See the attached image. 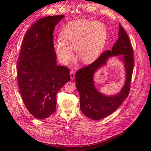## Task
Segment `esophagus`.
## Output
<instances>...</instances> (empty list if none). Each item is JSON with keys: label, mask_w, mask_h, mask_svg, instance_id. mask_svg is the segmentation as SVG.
<instances>
[{"label": "esophagus", "mask_w": 151, "mask_h": 151, "mask_svg": "<svg viewBox=\"0 0 151 151\" xmlns=\"http://www.w3.org/2000/svg\"><path fill=\"white\" fill-rule=\"evenodd\" d=\"M70 78L72 79H73L75 78V72L73 70H71L70 72Z\"/></svg>", "instance_id": "obj_1"}]
</instances>
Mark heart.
<instances>
[{"label":"heart","instance_id":"heart-1","mask_svg":"<svg viewBox=\"0 0 151 151\" xmlns=\"http://www.w3.org/2000/svg\"><path fill=\"white\" fill-rule=\"evenodd\" d=\"M106 26L95 21L76 20L67 24L60 38L54 43L60 61L67 64L73 58L75 50L78 60L85 64L94 61L103 51L106 42Z\"/></svg>","mask_w":151,"mask_h":151}]
</instances>
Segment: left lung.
I'll return each instance as SVG.
<instances>
[{"mask_svg": "<svg viewBox=\"0 0 151 151\" xmlns=\"http://www.w3.org/2000/svg\"><path fill=\"white\" fill-rule=\"evenodd\" d=\"M116 56L124 64L125 83L120 91L112 95L100 92L95 87L94 74L105 65L109 58ZM133 51L130 39L119 24L118 39L112 50L104 52L94 63L75 74L76 86L80 96L82 113L93 120H100L112 114L128 97L134 65Z\"/></svg>", "mask_w": 151, "mask_h": 151, "instance_id": "8db88e82", "label": "left lung"}]
</instances>
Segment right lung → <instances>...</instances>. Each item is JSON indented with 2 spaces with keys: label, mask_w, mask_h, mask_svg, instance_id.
<instances>
[{
  "label": "right lung",
  "mask_w": 151,
  "mask_h": 151,
  "mask_svg": "<svg viewBox=\"0 0 151 151\" xmlns=\"http://www.w3.org/2000/svg\"><path fill=\"white\" fill-rule=\"evenodd\" d=\"M64 15L40 18L26 33L17 63L18 85L24 103L36 118L56 109V95L70 80L69 69L58 66L53 44L55 26Z\"/></svg>",
  "instance_id": "right-lung-1"
}]
</instances>
